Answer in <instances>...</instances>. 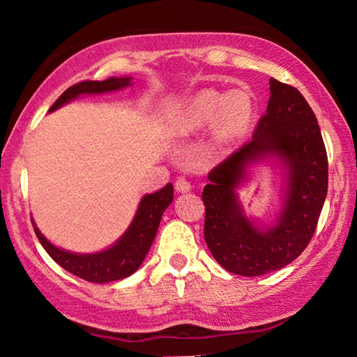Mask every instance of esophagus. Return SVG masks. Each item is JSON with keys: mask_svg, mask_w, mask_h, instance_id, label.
Listing matches in <instances>:
<instances>
[{"mask_svg": "<svg viewBox=\"0 0 357 357\" xmlns=\"http://www.w3.org/2000/svg\"><path fill=\"white\" fill-rule=\"evenodd\" d=\"M175 188H177V192L180 193H187L192 190V183L188 182L185 177H178L177 182H175Z\"/></svg>", "mask_w": 357, "mask_h": 357, "instance_id": "obj_1", "label": "esophagus"}]
</instances>
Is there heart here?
<instances>
[{
	"label": "heart",
	"instance_id": "heart-1",
	"mask_svg": "<svg viewBox=\"0 0 357 357\" xmlns=\"http://www.w3.org/2000/svg\"><path fill=\"white\" fill-rule=\"evenodd\" d=\"M253 104L243 91L215 92L205 91L192 100L185 116L188 127H205L217 122L220 140L238 137L252 121Z\"/></svg>",
	"mask_w": 357,
	"mask_h": 357
}]
</instances>
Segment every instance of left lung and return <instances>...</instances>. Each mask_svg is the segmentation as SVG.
<instances>
[{
    "label": "left lung",
    "instance_id": "1",
    "mask_svg": "<svg viewBox=\"0 0 357 357\" xmlns=\"http://www.w3.org/2000/svg\"><path fill=\"white\" fill-rule=\"evenodd\" d=\"M270 92L252 140L210 170L202 193L206 246L227 271L240 276L266 275L300 257L328 193V153L313 109L296 87L273 77ZM273 155L289 169V190L277 225L259 231L244 217L234 188L246 166Z\"/></svg>",
    "mask_w": 357,
    "mask_h": 357
}]
</instances>
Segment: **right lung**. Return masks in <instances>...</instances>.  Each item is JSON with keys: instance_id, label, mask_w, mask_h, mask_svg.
<instances>
[{"instance_id": "right-lung-1", "label": "right lung", "mask_w": 357, "mask_h": 357, "mask_svg": "<svg viewBox=\"0 0 357 357\" xmlns=\"http://www.w3.org/2000/svg\"><path fill=\"white\" fill-rule=\"evenodd\" d=\"M130 84V77H109L105 81H84L74 84L66 89L59 99L52 104L50 111H56L57 107L64 105L69 100L76 99L81 94H100V92H111L122 89ZM174 200V185H167L155 193H149L140 200L139 210L132 220L130 227L124 235L114 243L111 248L100 253L77 255L66 252L50 243L41 231L34 225L38 240L41 241L47 255L54 259L66 271L73 273L79 278L91 281V283H109L127 278L142 265L145 255L151 250V245L158 230L162 213Z\"/></svg>"}]
</instances>
